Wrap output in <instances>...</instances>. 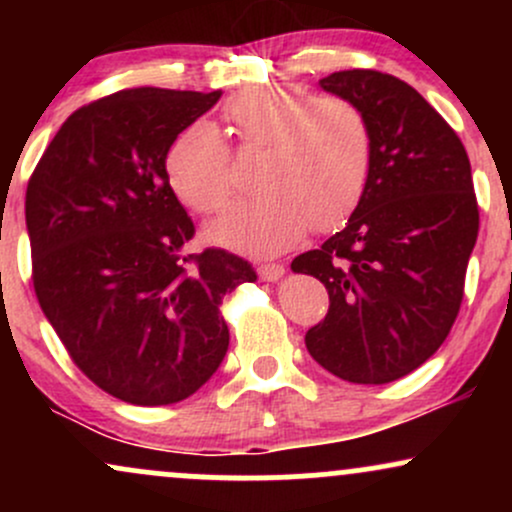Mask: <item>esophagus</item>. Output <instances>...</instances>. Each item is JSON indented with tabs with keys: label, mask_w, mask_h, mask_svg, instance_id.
<instances>
[{
	"label": "esophagus",
	"mask_w": 512,
	"mask_h": 512,
	"mask_svg": "<svg viewBox=\"0 0 512 512\" xmlns=\"http://www.w3.org/2000/svg\"><path fill=\"white\" fill-rule=\"evenodd\" d=\"M257 274H260V279L262 281H279L281 276H284V267H281V264H260V267H257Z\"/></svg>",
	"instance_id": "esophagus-1"
}]
</instances>
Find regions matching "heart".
I'll return each instance as SVG.
<instances>
[{
  "mask_svg": "<svg viewBox=\"0 0 512 512\" xmlns=\"http://www.w3.org/2000/svg\"><path fill=\"white\" fill-rule=\"evenodd\" d=\"M240 151H260L257 197L233 204L207 228L214 243L279 255L308 228H339L361 204L373 170V127L354 101L291 86H257L223 108ZM173 192L197 214H214L233 192L231 151L207 122L182 129L166 154Z\"/></svg>",
  "mask_w": 512,
  "mask_h": 512,
  "instance_id": "heart-1",
  "label": "heart"
}]
</instances>
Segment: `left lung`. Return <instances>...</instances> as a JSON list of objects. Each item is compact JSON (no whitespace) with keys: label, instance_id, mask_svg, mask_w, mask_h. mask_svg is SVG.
I'll return each mask as SVG.
<instances>
[{"label":"left lung","instance_id":"obj_1","mask_svg":"<svg viewBox=\"0 0 512 512\" xmlns=\"http://www.w3.org/2000/svg\"><path fill=\"white\" fill-rule=\"evenodd\" d=\"M373 127V170L344 231L291 262L330 293L305 334L337 378L385 385L428 361L450 334L479 233L467 151L416 88L392 74L346 69L320 79Z\"/></svg>","mask_w":512,"mask_h":512}]
</instances>
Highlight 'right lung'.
Wrapping results in <instances>:
<instances>
[{"label": "right lung", "instance_id": "right-lung-1", "mask_svg": "<svg viewBox=\"0 0 512 512\" xmlns=\"http://www.w3.org/2000/svg\"><path fill=\"white\" fill-rule=\"evenodd\" d=\"M221 91L127 88L67 117L26 190L33 289L72 361L122 402L163 407L228 351L221 301L257 274L219 248L185 255L195 223L166 154Z\"/></svg>", "mask_w": 512, "mask_h": 512}]
</instances>
